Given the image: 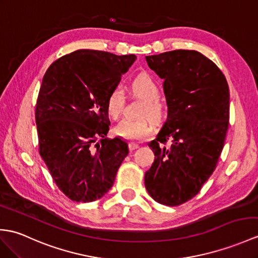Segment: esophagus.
Returning <instances> with one entry per match:
<instances>
[{
  "mask_svg": "<svg viewBox=\"0 0 258 258\" xmlns=\"http://www.w3.org/2000/svg\"><path fill=\"white\" fill-rule=\"evenodd\" d=\"M139 147H140V145H139V144H136V143H130L128 144V148H130L131 152L135 151V149H137Z\"/></svg>",
  "mask_w": 258,
  "mask_h": 258,
  "instance_id": "esophagus-1",
  "label": "esophagus"
}]
</instances>
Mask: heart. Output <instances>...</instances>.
I'll return each instance as SVG.
<instances>
[{"label":"heart","mask_w":258,"mask_h":258,"mask_svg":"<svg viewBox=\"0 0 258 258\" xmlns=\"http://www.w3.org/2000/svg\"><path fill=\"white\" fill-rule=\"evenodd\" d=\"M132 91L137 97L146 101L144 107V115H151L154 118H159L164 113V106L159 101L160 89L151 76L141 74L132 82ZM125 104V95L121 87H116L110 92L106 99V111L112 118H117L123 111ZM152 124L147 119H133L125 118L114 127L116 136L126 141H140L152 133Z\"/></svg>","instance_id":"b5f03b06"}]
</instances>
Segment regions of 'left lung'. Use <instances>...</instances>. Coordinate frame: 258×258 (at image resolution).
<instances>
[{"mask_svg": "<svg viewBox=\"0 0 258 258\" xmlns=\"http://www.w3.org/2000/svg\"><path fill=\"white\" fill-rule=\"evenodd\" d=\"M164 79L168 116L148 146L155 154L145 187L155 201L180 206L199 192L217 167L230 118V91L218 66L196 50L146 56ZM170 139L169 149L163 145Z\"/></svg>", "mask_w": 258, "mask_h": 258, "instance_id": "obj_1", "label": "left lung"}]
</instances>
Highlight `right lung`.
Listing matches in <instances>:
<instances>
[{"mask_svg":"<svg viewBox=\"0 0 258 258\" xmlns=\"http://www.w3.org/2000/svg\"><path fill=\"white\" fill-rule=\"evenodd\" d=\"M135 59L79 49L57 59L43 78L35 111L39 154L58 188L73 201L103 197L127 156L126 142L105 137L106 99Z\"/></svg>","mask_w":258,"mask_h":258,"instance_id":"right-lung-1","label":"right lung"}]
</instances>
